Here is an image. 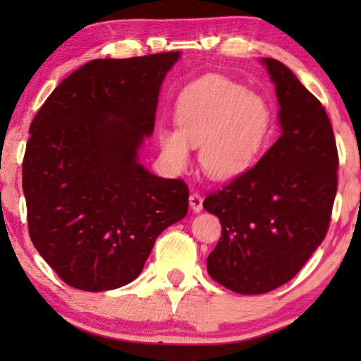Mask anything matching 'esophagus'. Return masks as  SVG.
Wrapping results in <instances>:
<instances>
[{"label": "esophagus", "instance_id": "obj_1", "mask_svg": "<svg viewBox=\"0 0 361 361\" xmlns=\"http://www.w3.org/2000/svg\"><path fill=\"white\" fill-rule=\"evenodd\" d=\"M189 204H190L192 210L200 212L202 209H204V197H202L199 192H192L189 197Z\"/></svg>", "mask_w": 361, "mask_h": 361}]
</instances>
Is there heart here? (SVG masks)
<instances>
[{
  "instance_id": "heart-1",
  "label": "heart",
  "mask_w": 361,
  "mask_h": 361,
  "mask_svg": "<svg viewBox=\"0 0 361 361\" xmlns=\"http://www.w3.org/2000/svg\"><path fill=\"white\" fill-rule=\"evenodd\" d=\"M177 130H162L166 164L180 172L189 166L190 146H200L202 171L214 180L235 179L250 169L273 128L264 97L230 78L204 77L180 92L176 102Z\"/></svg>"
}]
</instances>
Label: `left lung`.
Segmentation results:
<instances>
[{
	"mask_svg": "<svg viewBox=\"0 0 361 361\" xmlns=\"http://www.w3.org/2000/svg\"><path fill=\"white\" fill-rule=\"evenodd\" d=\"M278 97L281 136L258 164L205 197L221 236L210 278L238 294H264L299 273L322 243L337 194L338 154L322 103L284 63L261 59Z\"/></svg>",
	"mask_w": 361,
	"mask_h": 361,
	"instance_id": "left-lung-1",
	"label": "left lung"
}]
</instances>
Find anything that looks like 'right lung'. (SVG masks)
<instances>
[{
  "mask_svg": "<svg viewBox=\"0 0 361 361\" xmlns=\"http://www.w3.org/2000/svg\"><path fill=\"white\" fill-rule=\"evenodd\" d=\"M180 52L95 59L59 83L29 128L23 192L32 245L63 283L100 293L141 274L157 236L187 215L180 179L140 162Z\"/></svg>",
  "mask_w": 361,
  "mask_h": 361,
  "instance_id": "add662e5",
  "label": "right lung"
}]
</instances>
